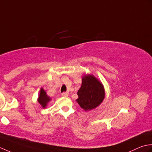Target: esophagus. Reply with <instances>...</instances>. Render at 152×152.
<instances>
[{"instance_id": "esophagus-1", "label": "esophagus", "mask_w": 152, "mask_h": 152, "mask_svg": "<svg viewBox=\"0 0 152 152\" xmlns=\"http://www.w3.org/2000/svg\"><path fill=\"white\" fill-rule=\"evenodd\" d=\"M67 96H68L67 92H63L62 93V96H64V97H67Z\"/></svg>"}]
</instances>
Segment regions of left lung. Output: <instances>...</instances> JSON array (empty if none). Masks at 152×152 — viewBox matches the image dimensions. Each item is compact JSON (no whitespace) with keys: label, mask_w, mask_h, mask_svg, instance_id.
I'll use <instances>...</instances> for the list:
<instances>
[{"label":"left lung","mask_w":152,"mask_h":152,"mask_svg":"<svg viewBox=\"0 0 152 152\" xmlns=\"http://www.w3.org/2000/svg\"><path fill=\"white\" fill-rule=\"evenodd\" d=\"M76 101L85 111L98 107L105 98L103 85L92 75H85L82 78L81 86L77 92Z\"/></svg>","instance_id":"left-lung-1"}]
</instances>
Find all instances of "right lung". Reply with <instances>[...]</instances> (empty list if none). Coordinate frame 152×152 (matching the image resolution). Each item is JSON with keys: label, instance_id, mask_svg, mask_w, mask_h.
<instances>
[{"label": "right lung", "instance_id": "1", "mask_svg": "<svg viewBox=\"0 0 152 152\" xmlns=\"http://www.w3.org/2000/svg\"><path fill=\"white\" fill-rule=\"evenodd\" d=\"M50 100L51 98L49 96H48L47 94H46V92L44 91V89L41 88V91H40V93L38 98L39 103L41 105L43 108H45Z\"/></svg>", "mask_w": 152, "mask_h": 152}]
</instances>
